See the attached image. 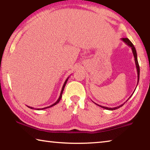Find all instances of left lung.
<instances>
[{"label": "left lung", "mask_w": 150, "mask_h": 150, "mask_svg": "<svg viewBox=\"0 0 150 150\" xmlns=\"http://www.w3.org/2000/svg\"><path fill=\"white\" fill-rule=\"evenodd\" d=\"M122 40V41L125 43L126 44H127L128 45L129 47H131V49H132V53H133V55H134V60H135V63H136V69H137V73H138V83H137V85H138V82H139V64H138V57H137V53H136V48H135V47H134V45H133V44L130 41V40H129L128 38H122L121 39ZM136 90V89H135ZM135 90H134V91H135ZM134 91L133 92V93H134ZM133 93H132V95H133ZM132 95L130 96V97H129V98H130L131 96H132ZM128 98V99H129ZM126 100V101H127ZM94 103V102H93ZM95 104H96V105H98V106H100V107H102L103 108H105V109H106V110H116V109H117V108H119L120 107V106H122L123 105H120V106H116V107H114V108H108V107H106V106H101V105H97V104L96 103H94Z\"/></svg>", "instance_id": "obj_1"}]
</instances>
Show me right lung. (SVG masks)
<instances>
[{
    "label": "right lung",
    "mask_w": 150,
    "mask_h": 150,
    "mask_svg": "<svg viewBox=\"0 0 150 150\" xmlns=\"http://www.w3.org/2000/svg\"><path fill=\"white\" fill-rule=\"evenodd\" d=\"M69 77H68L67 78V79L65 80V83H64V84H63V87H62V91H61V93H60V95H59V98H58L56 102H55V103H54V104H53V105H50V106H47V107L42 108H34V107H32V106H27L28 107H29L30 108H32V109H35V110H44V109H46V108H50V107H52V106H55V105H57V104L59 102L60 100H61V98H62V93H63V90H64L65 86V85H66V83H67V81H68V79H69Z\"/></svg>",
    "instance_id": "1"
}]
</instances>
